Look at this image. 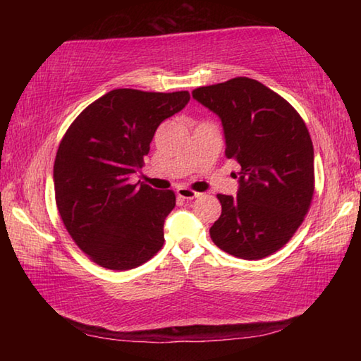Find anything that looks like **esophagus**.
I'll list each match as a JSON object with an SVG mask.
<instances>
[{"label": "esophagus", "mask_w": 361, "mask_h": 361, "mask_svg": "<svg viewBox=\"0 0 361 361\" xmlns=\"http://www.w3.org/2000/svg\"><path fill=\"white\" fill-rule=\"evenodd\" d=\"M176 194H178V197L186 199V200L195 199V197H199V195H200L199 192H195V191H192V189L185 188V186H180L178 189H176Z\"/></svg>", "instance_id": "obj_1"}]
</instances>
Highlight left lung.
<instances>
[{"mask_svg": "<svg viewBox=\"0 0 361 361\" xmlns=\"http://www.w3.org/2000/svg\"><path fill=\"white\" fill-rule=\"evenodd\" d=\"M192 97L219 116L224 154L242 167L235 197L218 194L221 216L212 240L235 258H266L291 239L312 204L314 146L305 122L256 79L197 87Z\"/></svg>", "mask_w": 361, "mask_h": 361, "instance_id": "obj_1", "label": "left lung"}]
</instances>
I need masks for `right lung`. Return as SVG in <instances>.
Wrapping results in <instances>:
<instances>
[{"mask_svg":"<svg viewBox=\"0 0 361 361\" xmlns=\"http://www.w3.org/2000/svg\"><path fill=\"white\" fill-rule=\"evenodd\" d=\"M188 102V90L114 89L65 132L54 162L56 204L71 239L99 266L127 271L162 248L175 192L132 185L130 175L143 167L159 124Z\"/></svg>","mask_w":361,"mask_h":361,"instance_id":"right-lung-1","label":"right lung"}]
</instances>
